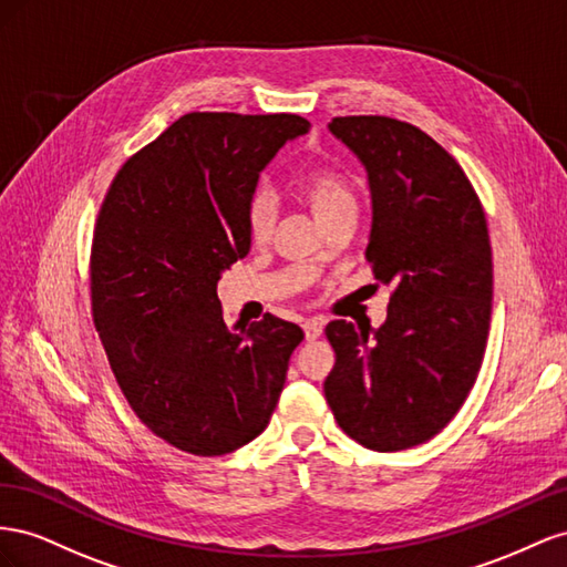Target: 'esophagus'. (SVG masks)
<instances>
[{"label": "esophagus", "mask_w": 567, "mask_h": 567, "mask_svg": "<svg viewBox=\"0 0 567 567\" xmlns=\"http://www.w3.org/2000/svg\"><path fill=\"white\" fill-rule=\"evenodd\" d=\"M303 332H306V339L313 342V339H318L322 334V320L320 318H309L303 322Z\"/></svg>", "instance_id": "1"}]
</instances>
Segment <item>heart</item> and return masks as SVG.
<instances>
[{
  "label": "heart",
  "mask_w": 567,
  "mask_h": 567,
  "mask_svg": "<svg viewBox=\"0 0 567 567\" xmlns=\"http://www.w3.org/2000/svg\"><path fill=\"white\" fill-rule=\"evenodd\" d=\"M299 194L309 204L318 223H328L339 214L355 212V192L344 171L334 166H318L299 177ZM245 223L249 239L256 245H264L275 230V202L268 189H256L245 212Z\"/></svg>",
  "instance_id": "1"
}]
</instances>
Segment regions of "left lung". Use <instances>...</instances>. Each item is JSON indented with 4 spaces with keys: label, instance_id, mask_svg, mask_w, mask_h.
<instances>
[{
    "label": "left lung",
    "instance_id": "left-lung-1",
    "mask_svg": "<svg viewBox=\"0 0 567 567\" xmlns=\"http://www.w3.org/2000/svg\"><path fill=\"white\" fill-rule=\"evenodd\" d=\"M373 194L365 258L392 289L380 328L328 322L337 425L373 451L442 432L471 394L492 320V245L473 183L440 142L390 116H337Z\"/></svg>",
    "mask_w": 567,
    "mask_h": 567
}]
</instances>
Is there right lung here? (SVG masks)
Listing matches in <instances>:
<instances>
[{
  "instance_id": "right-lung-1",
  "label": "right lung",
  "mask_w": 567,
  "mask_h": 567,
  "mask_svg": "<svg viewBox=\"0 0 567 567\" xmlns=\"http://www.w3.org/2000/svg\"><path fill=\"white\" fill-rule=\"evenodd\" d=\"M309 125L297 113H185L106 189L90 251L94 328L135 415L185 454L237 451L278 406L303 330L272 313L230 330L216 285L249 251L258 173Z\"/></svg>"
}]
</instances>
